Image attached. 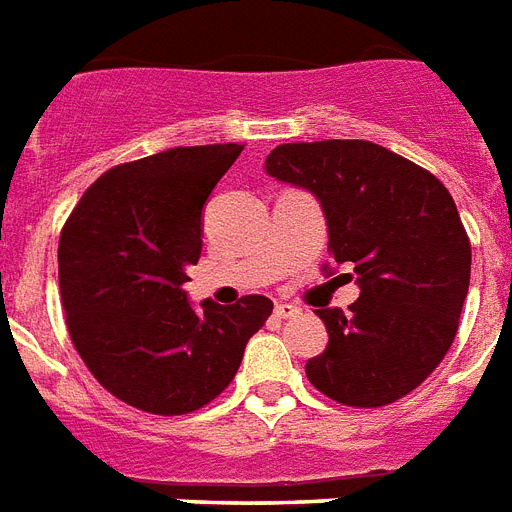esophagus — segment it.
<instances>
[{
    "label": "esophagus",
    "instance_id": "1",
    "mask_svg": "<svg viewBox=\"0 0 512 512\" xmlns=\"http://www.w3.org/2000/svg\"><path fill=\"white\" fill-rule=\"evenodd\" d=\"M302 313V310H299L297 305H276V315L278 318H297V315Z\"/></svg>",
    "mask_w": 512,
    "mask_h": 512
}]
</instances>
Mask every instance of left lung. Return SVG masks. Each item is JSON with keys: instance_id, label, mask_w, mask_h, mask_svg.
Segmentation results:
<instances>
[{"instance_id": "left-lung-1", "label": "left lung", "mask_w": 512, "mask_h": 512, "mask_svg": "<svg viewBox=\"0 0 512 512\" xmlns=\"http://www.w3.org/2000/svg\"><path fill=\"white\" fill-rule=\"evenodd\" d=\"M265 173L318 199L331 260L355 265L360 286L350 313L315 310L328 344L305 363L310 384L352 407L413 392L450 350L471 284V242L450 191L429 170L360 139L281 144L265 157ZM323 273L336 268L326 263Z\"/></svg>"}]
</instances>
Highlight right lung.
I'll return each instance as SVG.
<instances>
[{"instance_id": "obj_1", "label": "right lung", "mask_w": 512, "mask_h": 512, "mask_svg": "<svg viewBox=\"0 0 512 512\" xmlns=\"http://www.w3.org/2000/svg\"><path fill=\"white\" fill-rule=\"evenodd\" d=\"M239 144L176 147L107 170L60 236L70 339L99 384L155 415L215 400L242 365L273 302L260 294L191 305L184 284L202 252L205 205Z\"/></svg>"}]
</instances>
